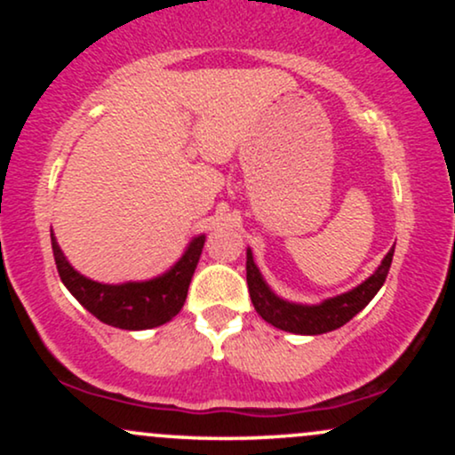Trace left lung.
<instances>
[{
	"label": "left lung",
	"mask_w": 455,
	"mask_h": 455,
	"mask_svg": "<svg viewBox=\"0 0 455 455\" xmlns=\"http://www.w3.org/2000/svg\"><path fill=\"white\" fill-rule=\"evenodd\" d=\"M391 259H394V248L389 250L387 257H385L383 263L379 265V269L374 271L363 284L348 291V293L323 301L321 306L289 304V301L275 297L269 291V286L265 284V280L260 278L259 267L254 265L252 252H250V250L248 260H245V280H248L250 299H252L254 310H257L265 321L291 333L318 336V333H327L347 325L357 312H362L363 307L372 301V297L379 293L385 278H387Z\"/></svg>",
	"instance_id": "left-lung-1"
}]
</instances>
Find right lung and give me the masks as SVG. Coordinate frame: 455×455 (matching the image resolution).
<instances>
[{
  "mask_svg": "<svg viewBox=\"0 0 455 455\" xmlns=\"http://www.w3.org/2000/svg\"><path fill=\"white\" fill-rule=\"evenodd\" d=\"M51 243H53L60 278L68 291L81 301V306H85L93 316L100 318L107 325L137 331V329L164 325L181 310L205 237L201 235L192 239L184 257L164 275L149 282H128V284H100V282L85 278L70 267L53 235H51Z\"/></svg>",
  "mask_w": 455,
  "mask_h": 455,
  "instance_id": "1",
  "label": "right lung"
}]
</instances>
